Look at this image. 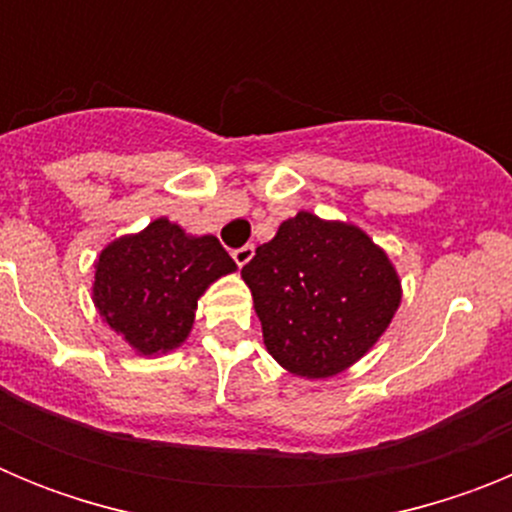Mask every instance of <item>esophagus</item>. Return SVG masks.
<instances>
[{"mask_svg":"<svg viewBox=\"0 0 512 512\" xmlns=\"http://www.w3.org/2000/svg\"><path fill=\"white\" fill-rule=\"evenodd\" d=\"M233 259H235V264H238V266H246L248 261L253 259V246H251V243H248V246H243V248H235Z\"/></svg>","mask_w":512,"mask_h":512,"instance_id":"34e87169","label":"esophagus"}]
</instances>
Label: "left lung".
Instances as JSON below:
<instances>
[{
    "label": "left lung",
    "mask_w": 512,
    "mask_h": 512,
    "mask_svg": "<svg viewBox=\"0 0 512 512\" xmlns=\"http://www.w3.org/2000/svg\"><path fill=\"white\" fill-rule=\"evenodd\" d=\"M264 346L279 366L328 379L364 359L390 328L402 279L359 225L302 210L243 266Z\"/></svg>",
    "instance_id": "1"
}]
</instances>
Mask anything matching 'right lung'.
<instances>
[{
	"instance_id": "1",
	"label": "right lung",
	"mask_w": 512,
	"mask_h": 512,
	"mask_svg": "<svg viewBox=\"0 0 512 512\" xmlns=\"http://www.w3.org/2000/svg\"><path fill=\"white\" fill-rule=\"evenodd\" d=\"M233 271L238 266L215 235H192L156 217L99 251L92 302L135 354L156 359L187 341L200 297Z\"/></svg>"
}]
</instances>
